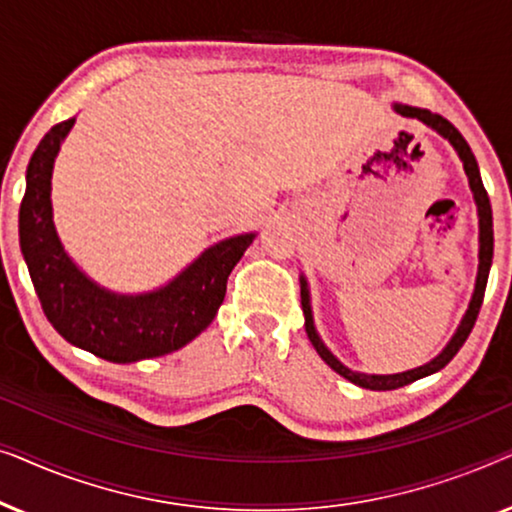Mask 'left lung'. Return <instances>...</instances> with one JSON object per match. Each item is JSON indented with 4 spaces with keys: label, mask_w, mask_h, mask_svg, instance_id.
<instances>
[{
    "label": "left lung",
    "mask_w": 512,
    "mask_h": 512,
    "mask_svg": "<svg viewBox=\"0 0 512 512\" xmlns=\"http://www.w3.org/2000/svg\"><path fill=\"white\" fill-rule=\"evenodd\" d=\"M394 109L401 116L408 118H417L424 125H429L438 132L440 137H445L447 142L454 146V151L459 153L461 163H464V172L468 177V186H471L475 205H478V223H480V263H478V277H475V289L471 296V303H468V310L461 319V324L457 328V333L452 335V340L447 342L443 352H440L436 359H431L424 366L405 370V373H396V375H366V373H356V370H349L347 366L335 359L324 342H321L317 328H314V319H312V305H310V289H307V279L300 277V305H303V314H305V331L307 338H310L312 347L317 349V354L324 359L328 366H331L335 373L345 377V380L359 384L363 389H373V391H389V389H398L405 387V384L419 380V377H426L431 373H438L440 368H445L447 363L454 359V354L459 352L461 345H464L468 335H471L475 319H478L482 298H485V289H487V277H489V268H492V256H494V228H492V205H489V195L482 186L480 179V170H478V160H475L471 146L466 144V139L461 137V132L454 128V125L447 121V118L431 114L429 109H417V107H405V104H394Z\"/></svg>",
    "instance_id": "8db88e82"
}]
</instances>
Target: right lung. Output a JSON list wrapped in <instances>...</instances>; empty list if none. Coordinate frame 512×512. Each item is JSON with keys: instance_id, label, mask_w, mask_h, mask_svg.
<instances>
[{"instance_id": "obj_1", "label": "right lung", "mask_w": 512, "mask_h": 512, "mask_svg": "<svg viewBox=\"0 0 512 512\" xmlns=\"http://www.w3.org/2000/svg\"><path fill=\"white\" fill-rule=\"evenodd\" d=\"M74 121L53 125L34 149L18 214L20 251L46 319L74 347L114 363L177 352L212 324L226 296L228 275L256 233L228 237L205 249L156 291L125 296L104 289L67 256L53 223V163Z\"/></svg>"}]
</instances>
